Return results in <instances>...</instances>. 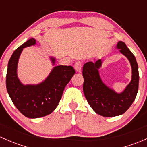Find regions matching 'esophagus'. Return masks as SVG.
<instances>
[{"label":"esophagus","mask_w":147,"mask_h":147,"mask_svg":"<svg viewBox=\"0 0 147 147\" xmlns=\"http://www.w3.org/2000/svg\"><path fill=\"white\" fill-rule=\"evenodd\" d=\"M74 67H75V69L77 72H81V69L82 67V63H80V62H77V63H75Z\"/></svg>","instance_id":"esophagus-1"}]
</instances>
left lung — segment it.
<instances>
[{"instance_id": "8db88e82", "label": "left lung", "mask_w": 147, "mask_h": 147, "mask_svg": "<svg viewBox=\"0 0 147 147\" xmlns=\"http://www.w3.org/2000/svg\"><path fill=\"white\" fill-rule=\"evenodd\" d=\"M119 51L128 58L132 69L131 81L121 93L115 92L107 87L100 78L98 69L101 60L88 62L83 66V92L93 110L103 117H115L124 114L129 108L137 96L139 87V70L135 57L124 42L117 43Z\"/></svg>"}]
</instances>
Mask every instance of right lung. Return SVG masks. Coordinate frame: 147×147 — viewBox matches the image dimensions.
<instances>
[{"label": "right lung", "instance_id": "obj_1", "mask_svg": "<svg viewBox=\"0 0 147 147\" xmlns=\"http://www.w3.org/2000/svg\"><path fill=\"white\" fill-rule=\"evenodd\" d=\"M35 44V40L31 38L13 52L8 62L6 75L7 91L12 102L28 118L42 117L52 113L59 105L65 86L75 73L73 67L59 65L53 68L40 84H22L17 76L19 57L24 47ZM51 60L55 64V58L51 57Z\"/></svg>", "mask_w": 147, "mask_h": 147}]
</instances>
